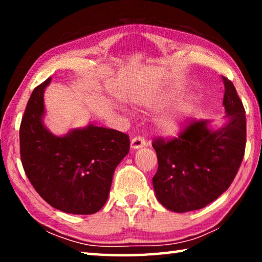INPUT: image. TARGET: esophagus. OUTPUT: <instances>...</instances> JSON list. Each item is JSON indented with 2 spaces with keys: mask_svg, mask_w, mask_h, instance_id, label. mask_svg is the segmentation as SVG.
<instances>
[{
  "mask_svg": "<svg viewBox=\"0 0 262 262\" xmlns=\"http://www.w3.org/2000/svg\"><path fill=\"white\" fill-rule=\"evenodd\" d=\"M144 145H145V140H144V137H142V136L133 137L130 141L132 149H140V148H143Z\"/></svg>",
  "mask_w": 262,
  "mask_h": 262,
  "instance_id": "1",
  "label": "esophagus"
}]
</instances>
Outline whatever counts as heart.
I'll return each mask as SVG.
<instances>
[{"label":"heart","instance_id":"heart-1","mask_svg":"<svg viewBox=\"0 0 262 262\" xmlns=\"http://www.w3.org/2000/svg\"><path fill=\"white\" fill-rule=\"evenodd\" d=\"M149 107H157L158 103L154 100L144 101ZM189 114V105L187 103H179L174 107L163 112L156 119V128L164 135H174L184 127Z\"/></svg>","mask_w":262,"mask_h":262}]
</instances>
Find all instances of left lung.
Segmentation results:
<instances>
[{
  "label": "left lung",
  "instance_id": "8db88e82",
  "mask_svg": "<svg viewBox=\"0 0 262 262\" xmlns=\"http://www.w3.org/2000/svg\"><path fill=\"white\" fill-rule=\"evenodd\" d=\"M223 105L228 122L211 129L193 121L178 137L154 140L158 168L152 178L157 200L176 212L198 210L215 201L236 177L245 154L246 117L236 88L227 77Z\"/></svg>",
  "mask_w": 262,
  "mask_h": 262
}]
</instances>
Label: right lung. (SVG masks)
<instances>
[{"instance_id":"right-lung-1","label":"right lung","mask_w":262,"mask_h":262,"mask_svg":"<svg viewBox=\"0 0 262 262\" xmlns=\"http://www.w3.org/2000/svg\"><path fill=\"white\" fill-rule=\"evenodd\" d=\"M34 89L19 128L20 159L30 183L52 207L90 215L107 201L115 167L129 152V137L90 123L56 136L43 125V92Z\"/></svg>"}]
</instances>
